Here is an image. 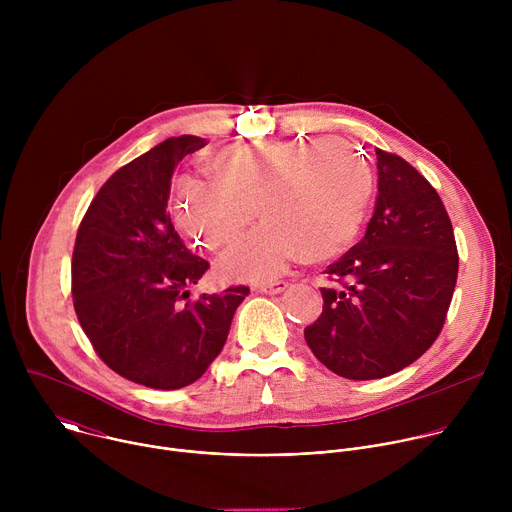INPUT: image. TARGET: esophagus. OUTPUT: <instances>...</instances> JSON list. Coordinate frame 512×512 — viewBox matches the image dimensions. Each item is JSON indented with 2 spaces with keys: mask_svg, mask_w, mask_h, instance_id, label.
I'll return each mask as SVG.
<instances>
[{
  "mask_svg": "<svg viewBox=\"0 0 512 512\" xmlns=\"http://www.w3.org/2000/svg\"><path fill=\"white\" fill-rule=\"evenodd\" d=\"M287 281H273V283H263L259 285L257 289L261 291V294H269V296H275V294H281V291L287 289Z\"/></svg>",
  "mask_w": 512,
  "mask_h": 512,
  "instance_id": "esophagus-1",
  "label": "esophagus"
}]
</instances>
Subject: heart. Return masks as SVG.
Listing matches in <instances>:
<instances>
[{
    "label": "heart",
    "instance_id": "obj_1",
    "mask_svg": "<svg viewBox=\"0 0 512 512\" xmlns=\"http://www.w3.org/2000/svg\"><path fill=\"white\" fill-rule=\"evenodd\" d=\"M212 180L186 178L174 196V221L208 249L233 243L253 221L263 223L221 257L231 279L269 281L300 253L326 261L358 237L373 174L340 137L229 145L206 162Z\"/></svg>",
    "mask_w": 512,
    "mask_h": 512
}]
</instances>
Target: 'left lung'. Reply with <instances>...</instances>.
<instances>
[{
    "instance_id": "8db88e82",
    "label": "left lung",
    "mask_w": 512,
    "mask_h": 512,
    "mask_svg": "<svg viewBox=\"0 0 512 512\" xmlns=\"http://www.w3.org/2000/svg\"><path fill=\"white\" fill-rule=\"evenodd\" d=\"M377 200L367 233L328 265L322 316L304 330L326 369L352 381L389 377L440 334L458 279L454 229L435 188L377 148Z\"/></svg>"
}]
</instances>
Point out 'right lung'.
I'll list each match as a JSON object with an SVG mask.
<instances>
[{
	"label": "right lung",
	"mask_w": 512,
	"mask_h": 512,
	"mask_svg": "<svg viewBox=\"0 0 512 512\" xmlns=\"http://www.w3.org/2000/svg\"><path fill=\"white\" fill-rule=\"evenodd\" d=\"M196 135L170 137L119 168L93 198L72 253L79 322L109 369L152 387L182 389L223 350L249 287L186 302L208 261L176 233L168 198L184 156L204 148Z\"/></svg>",
	"instance_id": "right-lung-1"
}]
</instances>
